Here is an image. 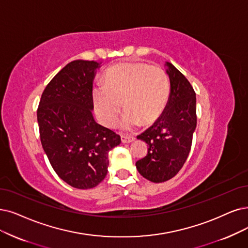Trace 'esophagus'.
I'll list each match as a JSON object with an SVG mask.
<instances>
[{
  "label": "esophagus",
  "mask_w": 248,
  "mask_h": 248,
  "mask_svg": "<svg viewBox=\"0 0 248 248\" xmlns=\"http://www.w3.org/2000/svg\"><path fill=\"white\" fill-rule=\"evenodd\" d=\"M134 140H135V137H133V136H128V135H125V134H121V141L123 143H130Z\"/></svg>",
  "instance_id": "esophagus-1"
}]
</instances>
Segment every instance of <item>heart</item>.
<instances>
[{"mask_svg": "<svg viewBox=\"0 0 248 248\" xmlns=\"http://www.w3.org/2000/svg\"><path fill=\"white\" fill-rule=\"evenodd\" d=\"M169 96L167 73L160 67L142 62L110 67L104 74L103 85L93 90L95 114L107 126L115 122L123 103L127 110L121 121L124 129L155 122L164 113Z\"/></svg>", "mask_w": 248, "mask_h": 248, "instance_id": "heart-1", "label": "heart"}]
</instances>
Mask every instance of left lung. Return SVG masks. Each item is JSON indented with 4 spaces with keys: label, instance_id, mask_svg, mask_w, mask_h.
Instances as JSON below:
<instances>
[{
    "label": "left lung",
    "instance_id": "8db88e82",
    "mask_svg": "<svg viewBox=\"0 0 248 248\" xmlns=\"http://www.w3.org/2000/svg\"><path fill=\"white\" fill-rule=\"evenodd\" d=\"M171 93L158 120L138 135L148 144L147 154L136 162V169L155 183L170 180L181 170L189 155L196 127V96L190 82L171 63H167Z\"/></svg>",
    "mask_w": 248,
    "mask_h": 248
}]
</instances>
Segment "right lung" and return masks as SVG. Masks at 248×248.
Instances as JSON below:
<instances>
[{"mask_svg":"<svg viewBox=\"0 0 248 248\" xmlns=\"http://www.w3.org/2000/svg\"><path fill=\"white\" fill-rule=\"evenodd\" d=\"M98 64L75 60L47 83L37 108L39 137L54 171L67 184L88 189L107 175L108 152L120 135L95 123L93 80Z\"/></svg>","mask_w":248,"mask_h":248,"instance_id":"obj_1","label":"right lung"}]
</instances>
